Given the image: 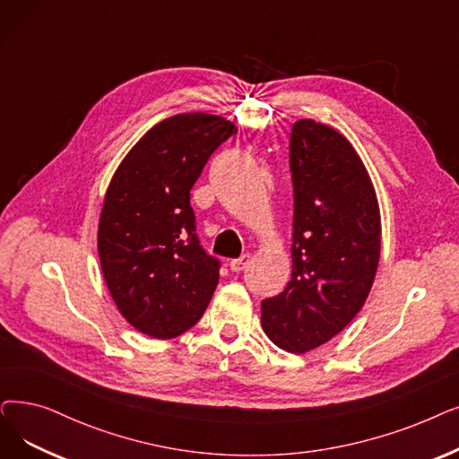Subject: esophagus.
Wrapping results in <instances>:
<instances>
[{"mask_svg": "<svg viewBox=\"0 0 459 459\" xmlns=\"http://www.w3.org/2000/svg\"><path fill=\"white\" fill-rule=\"evenodd\" d=\"M249 261H251V256L246 253V255H242L240 258H234V261H230V263H229V266H230V270H232V272H242V270H246V268H247Z\"/></svg>", "mask_w": 459, "mask_h": 459, "instance_id": "esophagus-1", "label": "esophagus"}]
</instances>
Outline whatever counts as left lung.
<instances>
[{
	"label": "left lung",
	"instance_id": "1",
	"mask_svg": "<svg viewBox=\"0 0 459 459\" xmlns=\"http://www.w3.org/2000/svg\"><path fill=\"white\" fill-rule=\"evenodd\" d=\"M294 187L292 277L263 300V330L287 352L330 342L362 309L381 258V212L371 178L347 136L298 119L290 133Z\"/></svg>",
	"mask_w": 459,
	"mask_h": 459
}]
</instances>
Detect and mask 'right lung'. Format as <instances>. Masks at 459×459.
Wrapping results in <instances>:
<instances>
[{"label": "right lung", "instance_id": "add662e5", "mask_svg": "<svg viewBox=\"0 0 459 459\" xmlns=\"http://www.w3.org/2000/svg\"><path fill=\"white\" fill-rule=\"evenodd\" d=\"M236 131L223 116H170L129 150L108 184L97 229L105 283L126 321L155 340L195 326L217 287L219 261L198 244L189 191Z\"/></svg>", "mask_w": 459, "mask_h": 459}]
</instances>
